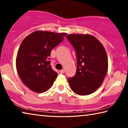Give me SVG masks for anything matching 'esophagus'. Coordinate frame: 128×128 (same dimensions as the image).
Masks as SVG:
<instances>
[{
	"instance_id": "34e87169",
	"label": "esophagus",
	"mask_w": 128,
	"mask_h": 128,
	"mask_svg": "<svg viewBox=\"0 0 128 128\" xmlns=\"http://www.w3.org/2000/svg\"><path fill=\"white\" fill-rule=\"evenodd\" d=\"M60 73H61V74H64V69H62V70H60Z\"/></svg>"
}]
</instances>
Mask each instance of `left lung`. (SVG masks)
<instances>
[{
	"instance_id": "1",
	"label": "left lung",
	"mask_w": 128,
	"mask_h": 128,
	"mask_svg": "<svg viewBox=\"0 0 128 128\" xmlns=\"http://www.w3.org/2000/svg\"><path fill=\"white\" fill-rule=\"evenodd\" d=\"M76 52L77 70L68 81L76 94L87 95L100 87L108 70L107 53L102 43L90 34L66 36Z\"/></svg>"
}]
</instances>
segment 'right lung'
<instances>
[{
    "mask_svg": "<svg viewBox=\"0 0 128 128\" xmlns=\"http://www.w3.org/2000/svg\"><path fill=\"white\" fill-rule=\"evenodd\" d=\"M66 33L37 30L28 36L17 52V73L24 84L36 92H44L52 86L58 73L51 68L52 50L64 40Z\"/></svg>",
    "mask_w": 128,
    "mask_h": 128,
    "instance_id": "right-lung-1",
    "label": "right lung"
}]
</instances>
